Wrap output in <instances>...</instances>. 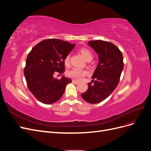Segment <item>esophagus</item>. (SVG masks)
Listing matches in <instances>:
<instances>
[{"label": "esophagus", "mask_w": 151, "mask_h": 151, "mask_svg": "<svg viewBox=\"0 0 151 151\" xmlns=\"http://www.w3.org/2000/svg\"><path fill=\"white\" fill-rule=\"evenodd\" d=\"M72 83H74V84H78L79 83V82L77 81H76V80H72Z\"/></svg>", "instance_id": "34e87169"}]
</instances>
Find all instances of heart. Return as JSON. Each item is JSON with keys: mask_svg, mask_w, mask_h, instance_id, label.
Returning a JSON list of instances; mask_svg holds the SVG:
<instances>
[{"mask_svg": "<svg viewBox=\"0 0 151 151\" xmlns=\"http://www.w3.org/2000/svg\"><path fill=\"white\" fill-rule=\"evenodd\" d=\"M81 53L86 61L91 60V59L92 60L93 59V54L88 49L82 48L81 50ZM70 57V54H68L65 57L64 59V63L65 65H68V63H69ZM88 72L87 70H81L77 68H72V69L69 70L67 72V75L68 77H70L71 78L76 79L77 81H81L82 79H83L84 76L88 75Z\"/></svg>", "mask_w": 151, "mask_h": 151, "instance_id": "obj_1", "label": "heart"}]
</instances>
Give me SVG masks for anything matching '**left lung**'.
Here are the masks:
<instances>
[{"instance_id":"1","label":"left lung","mask_w":151,"mask_h":151,"mask_svg":"<svg viewBox=\"0 0 151 151\" xmlns=\"http://www.w3.org/2000/svg\"><path fill=\"white\" fill-rule=\"evenodd\" d=\"M88 45L98 54V64L92 76V83L81 94L91 104L103 101L115 89L123 70L122 53L115 45L103 40L90 41Z\"/></svg>"}]
</instances>
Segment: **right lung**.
Returning a JSON list of instances; mask_svg holds the SVG:
<instances>
[{
    "label": "right lung",
    "instance_id": "obj_1",
    "mask_svg": "<svg viewBox=\"0 0 151 151\" xmlns=\"http://www.w3.org/2000/svg\"><path fill=\"white\" fill-rule=\"evenodd\" d=\"M75 45L58 39H47L35 45L29 53L24 74L29 90L40 102H57L72 82L64 76L60 79L54 78L53 74L65 71L64 59Z\"/></svg>",
    "mask_w": 151,
    "mask_h": 151
}]
</instances>
